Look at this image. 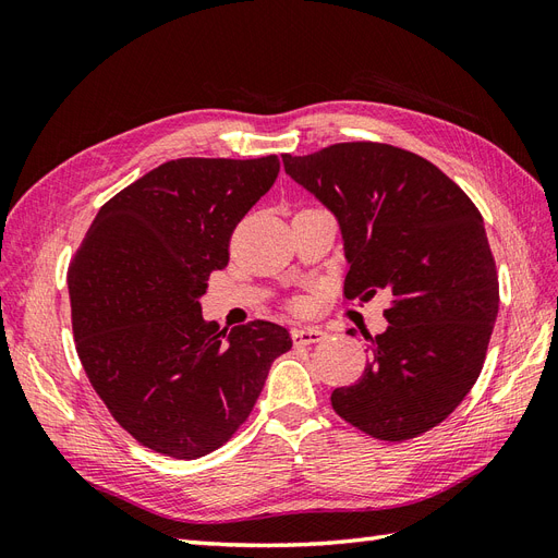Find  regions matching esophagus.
Wrapping results in <instances>:
<instances>
[{"instance_id": "esophagus-1", "label": "esophagus", "mask_w": 558, "mask_h": 558, "mask_svg": "<svg viewBox=\"0 0 558 558\" xmlns=\"http://www.w3.org/2000/svg\"><path fill=\"white\" fill-rule=\"evenodd\" d=\"M328 332L324 328H316V326H310V328H295L293 330V340L295 344H316L320 340H326Z\"/></svg>"}]
</instances>
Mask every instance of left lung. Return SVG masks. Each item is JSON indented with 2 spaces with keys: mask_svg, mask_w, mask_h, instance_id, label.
Instances as JSON below:
<instances>
[{
  "mask_svg": "<svg viewBox=\"0 0 558 558\" xmlns=\"http://www.w3.org/2000/svg\"><path fill=\"white\" fill-rule=\"evenodd\" d=\"M281 160L340 223L344 295H391L388 328L367 337L363 377L335 388L332 410L386 442L442 424L475 386L498 316L482 214L433 162L388 144H332Z\"/></svg>",
  "mask_w": 558,
  "mask_h": 558,
  "instance_id": "8db88e82",
  "label": "left lung"
}]
</instances>
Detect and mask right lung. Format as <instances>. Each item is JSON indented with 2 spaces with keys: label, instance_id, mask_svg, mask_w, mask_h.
<instances>
[{
  "label": "right lung",
  "instance_id": "add662e5",
  "mask_svg": "<svg viewBox=\"0 0 558 558\" xmlns=\"http://www.w3.org/2000/svg\"><path fill=\"white\" fill-rule=\"evenodd\" d=\"M277 174V156L170 160L113 195L76 251L66 283L81 365L148 449L191 461L228 442L293 344L272 320L218 330L199 305Z\"/></svg>",
  "mask_w": 558,
  "mask_h": 558
}]
</instances>
